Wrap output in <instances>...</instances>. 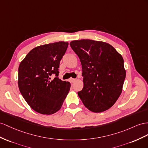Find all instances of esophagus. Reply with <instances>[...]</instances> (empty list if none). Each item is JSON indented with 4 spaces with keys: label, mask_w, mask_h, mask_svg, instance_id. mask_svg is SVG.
Segmentation results:
<instances>
[{
    "label": "esophagus",
    "mask_w": 148,
    "mask_h": 148,
    "mask_svg": "<svg viewBox=\"0 0 148 148\" xmlns=\"http://www.w3.org/2000/svg\"><path fill=\"white\" fill-rule=\"evenodd\" d=\"M69 81H70L71 83H73V82H74V81H75V79L70 78V79H69Z\"/></svg>",
    "instance_id": "1"
}]
</instances>
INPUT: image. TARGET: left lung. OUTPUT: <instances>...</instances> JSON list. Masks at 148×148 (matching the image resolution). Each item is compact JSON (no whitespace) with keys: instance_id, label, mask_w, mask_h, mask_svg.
Listing matches in <instances>:
<instances>
[{"instance_id":"left-lung-1","label":"left lung","mask_w":148,"mask_h":148,"mask_svg":"<svg viewBox=\"0 0 148 148\" xmlns=\"http://www.w3.org/2000/svg\"><path fill=\"white\" fill-rule=\"evenodd\" d=\"M70 45L82 65L84 87L79 97L92 112L108 110L122 92L126 77L123 57L104 42L81 39Z\"/></svg>"}]
</instances>
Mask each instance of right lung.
Returning a JSON list of instances; mask_svg holds the SVG:
<instances>
[{
    "mask_svg": "<svg viewBox=\"0 0 148 148\" xmlns=\"http://www.w3.org/2000/svg\"><path fill=\"white\" fill-rule=\"evenodd\" d=\"M68 42L42 45L30 51L18 70V86L25 101L36 112L52 114L61 108L71 84L58 77L60 60ZM52 74L56 77L50 78Z\"/></svg>",
    "mask_w": 148,
    "mask_h": 148,
    "instance_id": "right-lung-1",
    "label": "right lung"
}]
</instances>
